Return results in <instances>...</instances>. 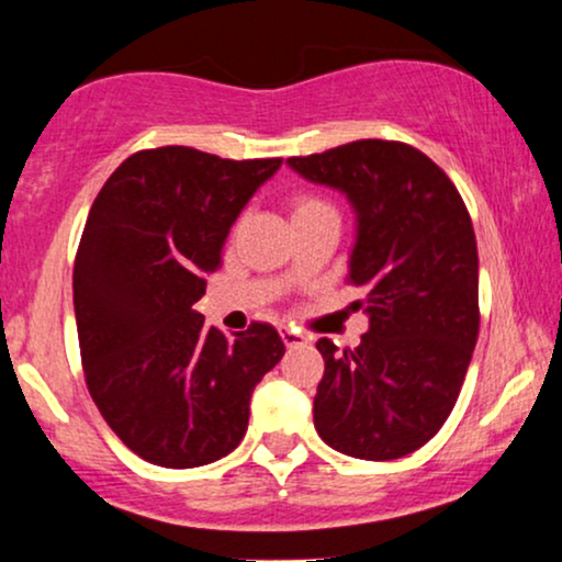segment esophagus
I'll return each instance as SVG.
<instances>
[{"mask_svg":"<svg viewBox=\"0 0 562 562\" xmlns=\"http://www.w3.org/2000/svg\"><path fill=\"white\" fill-rule=\"evenodd\" d=\"M280 338H282V344H285V346H290V348H293V346H303V344H306V335H303L301 330H295V327H290V325H282L280 327Z\"/></svg>","mask_w":562,"mask_h":562,"instance_id":"1","label":"esophagus"}]
</instances>
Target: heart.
Returning <instances> with one entry per match:
<instances>
[{
	"label": "heart",
	"instance_id": "heart-1",
	"mask_svg": "<svg viewBox=\"0 0 562 562\" xmlns=\"http://www.w3.org/2000/svg\"><path fill=\"white\" fill-rule=\"evenodd\" d=\"M317 211H335L327 200L314 198V195H299L293 200V216H306L317 214Z\"/></svg>",
	"mask_w": 562,
	"mask_h": 562
}]
</instances>
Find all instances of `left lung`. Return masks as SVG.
Returning <instances> with one entry per match:
<instances>
[{
	"label": "left lung",
	"mask_w": 562,
	"mask_h": 562,
	"mask_svg": "<svg viewBox=\"0 0 562 562\" xmlns=\"http://www.w3.org/2000/svg\"><path fill=\"white\" fill-rule=\"evenodd\" d=\"M288 164L357 211L346 282L364 290L370 317L353 351L319 338L314 428L348 457L398 460L447 423L479 340L473 222L447 173L404 142L357 139Z\"/></svg>",
	"instance_id": "8db88e82"
}]
</instances>
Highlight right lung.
<instances>
[{
  "label": "right lung",
  "instance_id": "obj_1",
  "mask_svg": "<svg viewBox=\"0 0 562 562\" xmlns=\"http://www.w3.org/2000/svg\"><path fill=\"white\" fill-rule=\"evenodd\" d=\"M280 166L156 147L128 156L94 198L74 263L83 378L113 434L153 465L227 457L256 383L285 353L267 322L224 335L192 308L229 227Z\"/></svg>",
  "mask_w": 562,
  "mask_h": 562
}]
</instances>
